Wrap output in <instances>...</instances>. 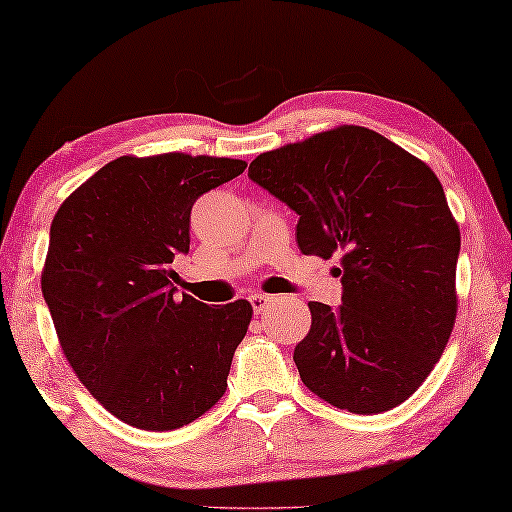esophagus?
Returning <instances> with one entry per match:
<instances>
[{"label": "esophagus", "mask_w": 512, "mask_h": 512, "mask_svg": "<svg viewBox=\"0 0 512 512\" xmlns=\"http://www.w3.org/2000/svg\"><path fill=\"white\" fill-rule=\"evenodd\" d=\"M249 301H251V306H254V313H263V308L267 304V297L265 295H261V292H256V295L249 297Z\"/></svg>", "instance_id": "obj_1"}]
</instances>
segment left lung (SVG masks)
<instances>
[{
  "label": "left lung",
  "mask_w": 512,
  "mask_h": 512,
  "mask_svg": "<svg viewBox=\"0 0 512 512\" xmlns=\"http://www.w3.org/2000/svg\"><path fill=\"white\" fill-rule=\"evenodd\" d=\"M249 179L299 215L301 254L340 258L342 304H308L311 331L292 356L301 381L356 415L399 406L458 313L460 229L435 172L381 133L340 124L258 154Z\"/></svg>",
  "instance_id": "1"
}]
</instances>
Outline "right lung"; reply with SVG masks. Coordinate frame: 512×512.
Masks as SVG:
<instances>
[{
	"mask_svg": "<svg viewBox=\"0 0 512 512\" xmlns=\"http://www.w3.org/2000/svg\"><path fill=\"white\" fill-rule=\"evenodd\" d=\"M245 167L183 152L120 156L54 215L40 286L58 342L77 379L124 424L174 431L224 397L254 308L174 299L172 261L190 247L197 197Z\"/></svg>",
	"mask_w": 512,
	"mask_h": 512,
	"instance_id": "obj_1",
	"label": "right lung"
}]
</instances>
